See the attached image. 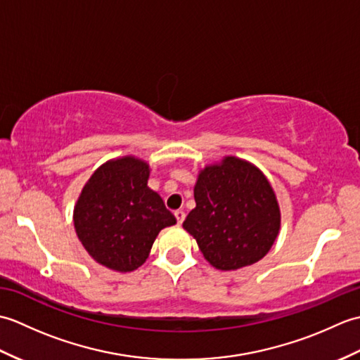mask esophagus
I'll return each mask as SVG.
<instances>
[{
    "instance_id": "obj_1",
    "label": "esophagus",
    "mask_w": 360,
    "mask_h": 360,
    "mask_svg": "<svg viewBox=\"0 0 360 360\" xmlns=\"http://www.w3.org/2000/svg\"><path fill=\"white\" fill-rule=\"evenodd\" d=\"M174 217H176V221H178V224H182V221L186 219V213L182 210H176Z\"/></svg>"
}]
</instances>
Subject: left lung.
I'll return each mask as SVG.
<instances>
[{
  "label": "left lung",
  "mask_w": 360,
  "mask_h": 360,
  "mask_svg": "<svg viewBox=\"0 0 360 360\" xmlns=\"http://www.w3.org/2000/svg\"><path fill=\"white\" fill-rule=\"evenodd\" d=\"M193 193L196 207L182 227L213 267L235 271L269 252L280 231V207L254 164L226 156L200 172Z\"/></svg>",
  "instance_id": "obj_1"
}]
</instances>
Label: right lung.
<instances>
[{
  "label": "right lung",
  "instance_id": "right-lung-1",
  "mask_svg": "<svg viewBox=\"0 0 360 360\" xmlns=\"http://www.w3.org/2000/svg\"><path fill=\"white\" fill-rule=\"evenodd\" d=\"M150 165L134 156L102 164L83 187L74 207V227L98 264L131 272L150 255L153 243L176 218L147 186Z\"/></svg>",
  "mask_w": 360,
  "mask_h": 360
}]
</instances>
